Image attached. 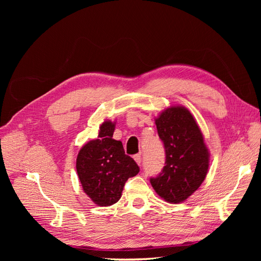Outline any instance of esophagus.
<instances>
[{"label": "esophagus", "mask_w": 261, "mask_h": 261, "mask_svg": "<svg viewBox=\"0 0 261 261\" xmlns=\"http://www.w3.org/2000/svg\"><path fill=\"white\" fill-rule=\"evenodd\" d=\"M134 160L136 161L137 164H140L141 163V153H137L134 155Z\"/></svg>", "instance_id": "obj_1"}]
</instances>
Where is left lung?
Here are the masks:
<instances>
[{"label":"left lung","mask_w":261,"mask_h":261,"mask_svg":"<svg viewBox=\"0 0 261 261\" xmlns=\"http://www.w3.org/2000/svg\"><path fill=\"white\" fill-rule=\"evenodd\" d=\"M165 149L162 172L150 178L155 193L170 203H179L206 178L209 151L194 116L184 107H170L155 118Z\"/></svg>","instance_id":"1"}]
</instances>
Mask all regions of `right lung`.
<instances>
[{"label":"right lung","mask_w":261,"mask_h":261,"mask_svg":"<svg viewBox=\"0 0 261 261\" xmlns=\"http://www.w3.org/2000/svg\"><path fill=\"white\" fill-rule=\"evenodd\" d=\"M114 129L115 123H102L98 139L87 143L76 160L77 174L84 192L102 207L120 200L126 180L139 172L133 158L125 154L121 141L112 138Z\"/></svg>","instance_id":"right-lung-1"}]
</instances>
